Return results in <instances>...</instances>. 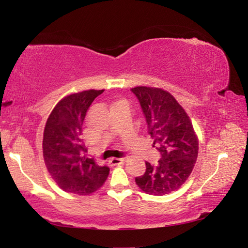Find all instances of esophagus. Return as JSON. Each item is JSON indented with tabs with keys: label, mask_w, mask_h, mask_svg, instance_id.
Here are the masks:
<instances>
[{
	"label": "esophagus",
	"mask_w": 248,
	"mask_h": 248,
	"mask_svg": "<svg viewBox=\"0 0 248 248\" xmlns=\"http://www.w3.org/2000/svg\"><path fill=\"white\" fill-rule=\"evenodd\" d=\"M124 161V157H112L109 159V164L112 165V166H116V165H120L123 164Z\"/></svg>",
	"instance_id": "1"
}]
</instances>
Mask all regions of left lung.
I'll return each mask as SVG.
<instances>
[{
	"label": "left lung",
	"instance_id": "8db88e82",
	"mask_svg": "<svg viewBox=\"0 0 248 248\" xmlns=\"http://www.w3.org/2000/svg\"><path fill=\"white\" fill-rule=\"evenodd\" d=\"M139 99L153 146L161 153L156 165L145 162V173L136 184L149 195L177 190L189 177L198 156V137L185 109L169 92L157 87L131 89Z\"/></svg>",
	"mask_w": 248,
	"mask_h": 248
}]
</instances>
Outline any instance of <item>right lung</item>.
I'll return each mask as SVG.
<instances>
[{
    "instance_id": "1",
    "label": "right lung",
    "mask_w": 248,
    "mask_h": 248,
    "mask_svg": "<svg viewBox=\"0 0 248 248\" xmlns=\"http://www.w3.org/2000/svg\"><path fill=\"white\" fill-rule=\"evenodd\" d=\"M104 90H89L62 98L46 123L43 153L49 174L62 190L87 196L99 189L109 175L107 166L86 156L83 123L93 100Z\"/></svg>"
}]
</instances>
